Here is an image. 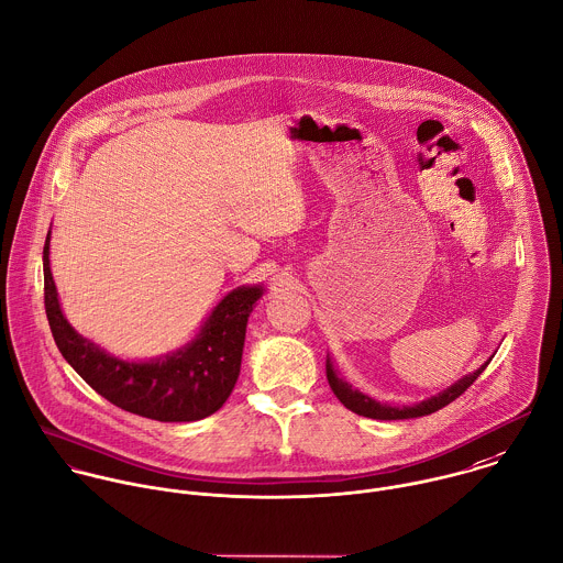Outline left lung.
Returning <instances> with one entry per match:
<instances>
[{"instance_id": "1", "label": "left lung", "mask_w": 563, "mask_h": 563, "mask_svg": "<svg viewBox=\"0 0 563 563\" xmlns=\"http://www.w3.org/2000/svg\"><path fill=\"white\" fill-rule=\"evenodd\" d=\"M487 365H489V363H485L483 367H478L474 374L461 377L459 382H454L452 386H448V388L441 390L439 395H432V397H428V399H423V401H419V404H415V406H401V408H399V406L379 404V401L372 399L369 395L361 393L358 388H352V384H347L345 379L339 377L330 358H328V363H325V372H328V382H330L334 395H336V397L341 399V404L347 406L352 412L363 415V417H372V419H412V417H423V415L437 412L439 408H443V406H448L450 401H454L459 395H463V393L467 390V386L474 384V379L485 372Z\"/></svg>"}]
</instances>
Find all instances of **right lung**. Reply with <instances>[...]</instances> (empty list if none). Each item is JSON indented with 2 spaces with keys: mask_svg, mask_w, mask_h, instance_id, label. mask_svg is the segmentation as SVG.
<instances>
[{
  "mask_svg": "<svg viewBox=\"0 0 563 563\" xmlns=\"http://www.w3.org/2000/svg\"><path fill=\"white\" fill-rule=\"evenodd\" d=\"M43 284L45 314L63 358L111 404L157 421H196L227 401L240 375L249 314L264 295L262 286L231 290L186 347L155 361L131 363L82 339L63 317L49 271V233L43 246Z\"/></svg>",
  "mask_w": 563,
  "mask_h": 563,
  "instance_id": "right-lung-1",
  "label": "right lung"
}]
</instances>
